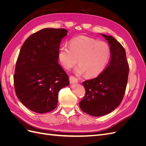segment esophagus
Returning <instances> with one entry per match:
<instances>
[{
  "instance_id": "esophagus-1",
  "label": "esophagus",
  "mask_w": 146,
  "mask_h": 146,
  "mask_svg": "<svg viewBox=\"0 0 146 146\" xmlns=\"http://www.w3.org/2000/svg\"><path fill=\"white\" fill-rule=\"evenodd\" d=\"M69 82L70 83H76L78 82V80L76 77L71 76L69 77Z\"/></svg>"
}]
</instances>
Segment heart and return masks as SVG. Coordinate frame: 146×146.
I'll use <instances>...</instances> for the list:
<instances>
[{
    "label": "heart",
    "instance_id": "1",
    "mask_svg": "<svg viewBox=\"0 0 146 146\" xmlns=\"http://www.w3.org/2000/svg\"><path fill=\"white\" fill-rule=\"evenodd\" d=\"M111 48L107 42L94 38L80 36L69 42V47L61 46L58 51V59L63 68L68 70L76 65L78 74L85 73L88 77L98 76L102 72L110 61Z\"/></svg>",
    "mask_w": 146,
    "mask_h": 146
}]
</instances>
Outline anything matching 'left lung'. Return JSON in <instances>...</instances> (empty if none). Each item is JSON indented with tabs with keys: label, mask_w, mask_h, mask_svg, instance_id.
<instances>
[{
	"label": "left lung",
	"mask_w": 146,
	"mask_h": 146,
	"mask_svg": "<svg viewBox=\"0 0 146 146\" xmlns=\"http://www.w3.org/2000/svg\"><path fill=\"white\" fill-rule=\"evenodd\" d=\"M102 35L111 48L110 62L99 76L82 83L86 92L79 104L83 111L93 116L107 114L120 105L129 72L124 48L113 36Z\"/></svg>",
	"instance_id": "1"
}]
</instances>
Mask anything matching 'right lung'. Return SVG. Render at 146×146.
<instances>
[{
  "mask_svg": "<svg viewBox=\"0 0 146 146\" xmlns=\"http://www.w3.org/2000/svg\"><path fill=\"white\" fill-rule=\"evenodd\" d=\"M64 29H43L32 34L22 46L14 74L16 94L32 111L44 113L58 104L59 91L69 85L67 74L58 63Z\"/></svg>",
  "mask_w": 146,
  "mask_h": 146,
  "instance_id": "obj_1",
  "label": "right lung"
}]
</instances>
